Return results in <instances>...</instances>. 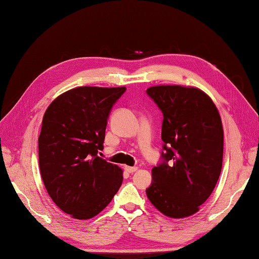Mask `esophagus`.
Returning <instances> with one entry per match:
<instances>
[{"label": "esophagus", "mask_w": 259, "mask_h": 259, "mask_svg": "<svg viewBox=\"0 0 259 259\" xmlns=\"http://www.w3.org/2000/svg\"><path fill=\"white\" fill-rule=\"evenodd\" d=\"M124 170L125 171H128L129 174H133L135 172L136 170H138V167H129V166H124Z\"/></svg>", "instance_id": "esophagus-1"}]
</instances>
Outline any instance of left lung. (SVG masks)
Wrapping results in <instances>:
<instances>
[{"instance_id":"1","label":"left lung","mask_w":259,"mask_h":259,"mask_svg":"<svg viewBox=\"0 0 259 259\" xmlns=\"http://www.w3.org/2000/svg\"><path fill=\"white\" fill-rule=\"evenodd\" d=\"M163 114V161L152 168L148 199L170 218L196 213L216 186L223 167L224 130L218 109L198 88L147 89Z\"/></svg>"}]
</instances>
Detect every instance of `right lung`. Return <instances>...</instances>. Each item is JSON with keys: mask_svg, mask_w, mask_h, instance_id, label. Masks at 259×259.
Listing matches in <instances>:
<instances>
[{"mask_svg": "<svg viewBox=\"0 0 259 259\" xmlns=\"http://www.w3.org/2000/svg\"><path fill=\"white\" fill-rule=\"evenodd\" d=\"M125 87H79L60 95L43 115L38 164L49 196L65 213L90 219L122 184V169L98 156L109 113Z\"/></svg>", "mask_w": 259, "mask_h": 259, "instance_id": "1", "label": "right lung"}]
</instances>
